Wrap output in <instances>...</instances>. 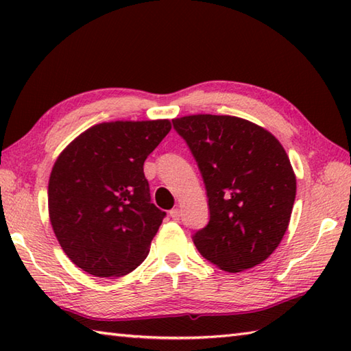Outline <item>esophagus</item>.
<instances>
[{
  "instance_id": "34e87169",
  "label": "esophagus",
  "mask_w": 351,
  "mask_h": 351,
  "mask_svg": "<svg viewBox=\"0 0 351 351\" xmlns=\"http://www.w3.org/2000/svg\"><path fill=\"white\" fill-rule=\"evenodd\" d=\"M170 217H171V220H175V221H178L181 219V210L180 208H175V210H171L170 211Z\"/></svg>"
}]
</instances>
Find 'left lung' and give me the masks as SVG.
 Wrapping results in <instances>:
<instances>
[{
	"label": "left lung",
	"instance_id": "8db88e82",
	"mask_svg": "<svg viewBox=\"0 0 351 351\" xmlns=\"http://www.w3.org/2000/svg\"><path fill=\"white\" fill-rule=\"evenodd\" d=\"M206 187L210 223L193 237L197 250L228 273L249 270L278 249L295 199V173L270 131L237 116L173 119Z\"/></svg>",
	"mask_w": 351,
	"mask_h": 351
}]
</instances>
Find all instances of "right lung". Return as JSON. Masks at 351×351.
Segmentation results:
<instances>
[{"label":"right lung","mask_w":351,"mask_h":351,"mask_svg":"<svg viewBox=\"0 0 351 351\" xmlns=\"http://www.w3.org/2000/svg\"><path fill=\"white\" fill-rule=\"evenodd\" d=\"M169 119L96 123L52 166L48 213L63 252L96 278H119L146 259L166 213L151 204L143 164Z\"/></svg>","instance_id":"obj_1"}]
</instances>
